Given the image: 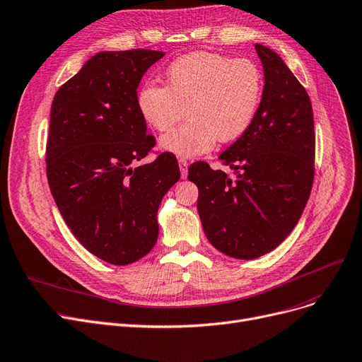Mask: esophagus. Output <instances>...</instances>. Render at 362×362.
Here are the masks:
<instances>
[{"mask_svg":"<svg viewBox=\"0 0 362 362\" xmlns=\"http://www.w3.org/2000/svg\"><path fill=\"white\" fill-rule=\"evenodd\" d=\"M179 167H180V173H182V179H186V176H187V161L180 158L179 160Z\"/></svg>","mask_w":362,"mask_h":362,"instance_id":"obj_1","label":"esophagus"}]
</instances>
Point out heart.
I'll list each match as a JSON object with an SVG mask.
<instances>
[{
    "mask_svg": "<svg viewBox=\"0 0 362 362\" xmlns=\"http://www.w3.org/2000/svg\"><path fill=\"white\" fill-rule=\"evenodd\" d=\"M260 69L247 59L192 53L167 69V86L146 81L137 91V109L155 132H167L183 115L180 127L160 139L163 151L182 158L209 152L217 140L233 142L253 122L262 99Z\"/></svg>",
    "mask_w": 362,
    "mask_h": 362,
    "instance_id": "b5f03b06",
    "label": "heart"
}]
</instances>
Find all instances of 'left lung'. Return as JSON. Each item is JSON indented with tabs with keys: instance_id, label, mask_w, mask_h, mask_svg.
I'll list each match as a JSON object with an SVG mask.
<instances>
[{
	"instance_id": "8db88e82",
	"label": "left lung",
	"mask_w": 362,
	"mask_h": 362,
	"mask_svg": "<svg viewBox=\"0 0 362 362\" xmlns=\"http://www.w3.org/2000/svg\"><path fill=\"white\" fill-rule=\"evenodd\" d=\"M264 86L248 130L218 160L229 176L198 161L189 179L197 209L214 248L235 259H256L284 241L300 218L313 183L315 132L303 86L274 50L256 44Z\"/></svg>"
}]
</instances>
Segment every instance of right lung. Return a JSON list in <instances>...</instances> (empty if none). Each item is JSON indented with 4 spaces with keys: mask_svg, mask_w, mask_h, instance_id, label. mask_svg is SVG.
Masks as SVG:
<instances>
[{
    "mask_svg": "<svg viewBox=\"0 0 362 362\" xmlns=\"http://www.w3.org/2000/svg\"><path fill=\"white\" fill-rule=\"evenodd\" d=\"M164 54L100 52L52 103L45 164L56 206L91 255L118 266L152 250L161 199L180 179L170 152L134 167L155 145L137 109V87Z\"/></svg>",
    "mask_w": 362,
    "mask_h": 362,
    "instance_id": "add662e5",
    "label": "right lung"
}]
</instances>
